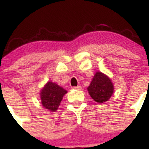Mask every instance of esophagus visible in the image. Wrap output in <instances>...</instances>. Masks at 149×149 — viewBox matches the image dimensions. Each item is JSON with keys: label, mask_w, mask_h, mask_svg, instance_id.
Here are the masks:
<instances>
[{"label": "esophagus", "mask_w": 149, "mask_h": 149, "mask_svg": "<svg viewBox=\"0 0 149 149\" xmlns=\"http://www.w3.org/2000/svg\"><path fill=\"white\" fill-rule=\"evenodd\" d=\"M81 86L80 85H78V86H76V87H73V89H74V90H81Z\"/></svg>", "instance_id": "obj_1"}]
</instances>
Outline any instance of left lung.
<instances>
[{
	"instance_id": "left-lung-1",
	"label": "left lung",
	"mask_w": 149,
	"mask_h": 149,
	"mask_svg": "<svg viewBox=\"0 0 149 149\" xmlns=\"http://www.w3.org/2000/svg\"><path fill=\"white\" fill-rule=\"evenodd\" d=\"M87 90L95 102L102 104L111 97L114 92V85L109 76L100 71H97Z\"/></svg>"
}]
</instances>
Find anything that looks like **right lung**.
Wrapping results in <instances>:
<instances>
[{
  "mask_svg": "<svg viewBox=\"0 0 149 149\" xmlns=\"http://www.w3.org/2000/svg\"><path fill=\"white\" fill-rule=\"evenodd\" d=\"M67 93L62 87L52 81H48L44 85L40 92L42 106L49 111L54 112L60 105L63 97Z\"/></svg>",
  "mask_w": 149,
  "mask_h": 149,
  "instance_id": "1",
  "label": "right lung"
}]
</instances>
